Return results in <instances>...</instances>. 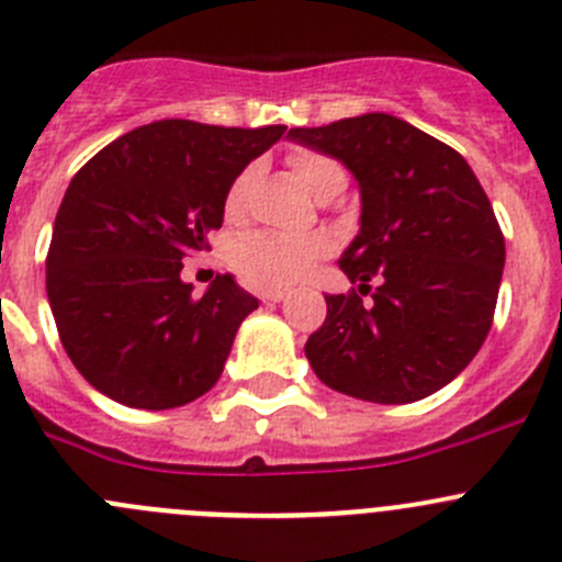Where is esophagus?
Masks as SVG:
<instances>
[{"label": "esophagus", "mask_w": 562, "mask_h": 562, "mask_svg": "<svg viewBox=\"0 0 562 562\" xmlns=\"http://www.w3.org/2000/svg\"><path fill=\"white\" fill-rule=\"evenodd\" d=\"M259 297L265 303H281L286 297V290H281V286H265V290H259Z\"/></svg>", "instance_id": "34e87169"}]
</instances>
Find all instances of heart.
Returning <instances> with one entry per match:
<instances>
[{"instance_id":"obj_1","label":"heart","mask_w":562,"mask_h":562,"mask_svg":"<svg viewBox=\"0 0 562 562\" xmlns=\"http://www.w3.org/2000/svg\"><path fill=\"white\" fill-rule=\"evenodd\" d=\"M292 173L297 176L308 192L323 190L330 181H345V170L339 162L323 154L301 151L290 157ZM248 187V173L239 176L226 195V212L237 215L243 206V192ZM330 250V239L325 234H276L256 232L239 239L234 248V265L254 281V284H295L314 270L319 259Z\"/></svg>"}]
</instances>
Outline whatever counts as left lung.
Instances as JSON below:
<instances>
[{
  "instance_id": "8db88e82",
  "label": "left lung",
  "mask_w": 562,
  "mask_h": 562,
  "mask_svg": "<svg viewBox=\"0 0 562 562\" xmlns=\"http://www.w3.org/2000/svg\"><path fill=\"white\" fill-rule=\"evenodd\" d=\"M286 137L339 159L361 195L358 234L339 259L358 292L325 297L328 317L306 341L312 370L325 386L381 405L445 389L488 336L505 267L477 176L456 148L389 112Z\"/></svg>"
}]
</instances>
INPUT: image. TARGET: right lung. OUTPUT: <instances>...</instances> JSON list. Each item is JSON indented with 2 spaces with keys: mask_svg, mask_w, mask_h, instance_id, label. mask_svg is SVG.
Listing matches in <instances>:
<instances>
[{
  "mask_svg": "<svg viewBox=\"0 0 562 562\" xmlns=\"http://www.w3.org/2000/svg\"><path fill=\"white\" fill-rule=\"evenodd\" d=\"M284 132L168 117L112 140L74 176L52 232L46 295L68 358L95 392L165 411L215 386L259 301L232 276L192 297L181 256L223 226L234 179Z\"/></svg>",
  "mask_w": 562,
  "mask_h": 562,
  "instance_id": "right-lung-1",
  "label": "right lung"
}]
</instances>
